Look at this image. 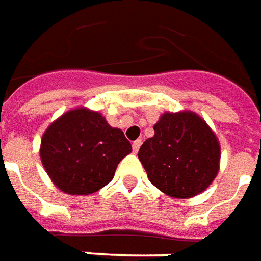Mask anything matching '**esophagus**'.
I'll return each mask as SVG.
<instances>
[{
  "mask_svg": "<svg viewBox=\"0 0 261 261\" xmlns=\"http://www.w3.org/2000/svg\"><path fill=\"white\" fill-rule=\"evenodd\" d=\"M140 145H142V139L135 140L134 143H132V149H134V153H138V150H139Z\"/></svg>",
  "mask_w": 261,
  "mask_h": 261,
  "instance_id": "34e87169",
  "label": "esophagus"
}]
</instances>
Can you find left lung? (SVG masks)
<instances>
[{"label":"left lung","instance_id":"obj_1","mask_svg":"<svg viewBox=\"0 0 261 261\" xmlns=\"http://www.w3.org/2000/svg\"><path fill=\"white\" fill-rule=\"evenodd\" d=\"M138 157L149 180L174 198L205 191L219 171L221 146L206 122L191 111L166 112Z\"/></svg>","mask_w":261,"mask_h":261}]
</instances>
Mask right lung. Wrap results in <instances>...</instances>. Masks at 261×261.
<instances>
[{"label": "right lung", "instance_id": "obj_1", "mask_svg": "<svg viewBox=\"0 0 261 261\" xmlns=\"http://www.w3.org/2000/svg\"><path fill=\"white\" fill-rule=\"evenodd\" d=\"M132 151L121 129L99 112L75 108L45 130L40 160L53 184L70 195H88L114 178L122 159Z\"/></svg>", "mask_w": 261, "mask_h": 261}]
</instances>
